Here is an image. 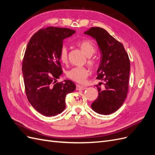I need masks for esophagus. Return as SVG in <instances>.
<instances>
[{"instance_id": "esophagus-1", "label": "esophagus", "mask_w": 155, "mask_h": 155, "mask_svg": "<svg viewBox=\"0 0 155 155\" xmlns=\"http://www.w3.org/2000/svg\"><path fill=\"white\" fill-rule=\"evenodd\" d=\"M86 88H87V87L85 86L80 85H76V90L77 91H84V90H85Z\"/></svg>"}]
</instances>
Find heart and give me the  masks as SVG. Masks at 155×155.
<instances>
[{
  "instance_id": "heart-1",
  "label": "heart",
  "mask_w": 155,
  "mask_h": 155,
  "mask_svg": "<svg viewBox=\"0 0 155 155\" xmlns=\"http://www.w3.org/2000/svg\"><path fill=\"white\" fill-rule=\"evenodd\" d=\"M78 45L83 52L87 57L90 58L96 52V47L91 41L88 40L81 41L78 43ZM59 59L63 63H66L68 61V50L67 47L62 46L59 51ZM88 63L92 67L96 64L94 59H88ZM67 76L68 78L78 83H84L88 76V70L85 67H74L68 70Z\"/></svg>"
}]
</instances>
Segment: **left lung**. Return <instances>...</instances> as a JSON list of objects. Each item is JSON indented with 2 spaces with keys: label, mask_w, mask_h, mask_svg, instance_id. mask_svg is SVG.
Instances as JSON below:
<instances>
[{
  "label": "left lung",
  "mask_w": 155,
  "mask_h": 155,
  "mask_svg": "<svg viewBox=\"0 0 155 155\" xmlns=\"http://www.w3.org/2000/svg\"><path fill=\"white\" fill-rule=\"evenodd\" d=\"M94 39L100 51V63L97 70V79L104 82L96 87L98 97L91 107L100 114H110L123 105L128 92L130 61L123 45L105 30L92 27L84 32Z\"/></svg>",
  "instance_id": "1"
}]
</instances>
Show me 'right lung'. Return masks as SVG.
<instances>
[{"instance_id": "1", "label": "right lung", "mask_w": 155, "mask_h": 155, "mask_svg": "<svg viewBox=\"0 0 155 155\" xmlns=\"http://www.w3.org/2000/svg\"><path fill=\"white\" fill-rule=\"evenodd\" d=\"M75 33L68 28L47 27L36 32L28 43L22 65L26 94L32 107L44 116L61 113L67 94L76 89L71 80L56 83L63 73L59 51L63 41Z\"/></svg>"}]
</instances>
